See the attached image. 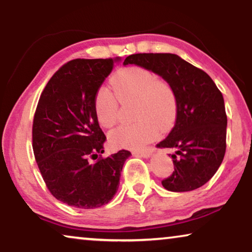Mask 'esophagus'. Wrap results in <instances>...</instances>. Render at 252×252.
<instances>
[{"label": "esophagus", "mask_w": 252, "mask_h": 252, "mask_svg": "<svg viewBox=\"0 0 252 252\" xmlns=\"http://www.w3.org/2000/svg\"><path fill=\"white\" fill-rule=\"evenodd\" d=\"M133 155H134V156H137V157L150 158L151 155H153V150L148 149V150H144V151H137V153H134Z\"/></svg>", "instance_id": "esophagus-1"}]
</instances>
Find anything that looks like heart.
I'll return each instance as SVG.
<instances>
[{
	"label": "heart",
	"instance_id": "heart-1",
	"mask_svg": "<svg viewBox=\"0 0 252 252\" xmlns=\"http://www.w3.org/2000/svg\"><path fill=\"white\" fill-rule=\"evenodd\" d=\"M111 89L101 87L94 99L95 115L99 125L110 128L118 118V101H136L135 118L132 125H122L109 134L112 146L140 149L156 136L157 130L165 132L173 125L178 103L173 88L158 80L147 68L128 66L120 68L111 79Z\"/></svg>",
	"mask_w": 252,
	"mask_h": 252
}]
</instances>
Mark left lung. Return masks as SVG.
<instances>
[{
	"instance_id": "obj_1",
	"label": "left lung",
	"mask_w": 252,
	"mask_h": 252,
	"mask_svg": "<svg viewBox=\"0 0 252 252\" xmlns=\"http://www.w3.org/2000/svg\"><path fill=\"white\" fill-rule=\"evenodd\" d=\"M134 64L164 79L173 88L178 110L174 127L157 144L172 148L174 171L161 181L170 191H190L205 185L222 163L227 116L222 94L211 78L175 54H134Z\"/></svg>"
}]
</instances>
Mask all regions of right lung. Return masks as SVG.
<instances>
[{
    "label": "right lung",
    "instance_id": "right-lung-1",
    "mask_svg": "<svg viewBox=\"0 0 252 252\" xmlns=\"http://www.w3.org/2000/svg\"><path fill=\"white\" fill-rule=\"evenodd\" d=\"M117 62L120 57L70 61L48 81L34 115L33 151L43 180L54 197L77 209L108 204L130 156L120 150L99 157L106 137L94 99Z\"/></svg>",
    "mask_w": 252,
    "mask_h": 252
}]
</instances>
